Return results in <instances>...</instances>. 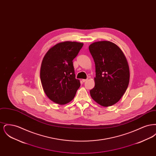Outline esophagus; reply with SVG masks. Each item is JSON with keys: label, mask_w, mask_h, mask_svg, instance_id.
Listing matches in <instances>:
<instances>
[{"label": "esophagus", "mask_w": 156, "mask_h": 156, "mask_svg": "<svg viewBox=\"0 0 156 156\" xmlns=\"http://www.w3.org/2000/svg\"><path fill=\"white\" fill-rule=\"evenodd\" d=\"M87 80H88V79H83L82 81L83 82H85L87 81Z\"/></svg>", "instance_id": "34e87169"}]
</instances>
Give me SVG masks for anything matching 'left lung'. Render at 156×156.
Listing matches in <instances>:
<instances>
[{
	"mask_svg": "<svg viewBox=\"0 0 156 156\" xmlns=\"http://www.w3.org/2000/svg\"><path fill=\"white\" fill-rule=\"evenodd\" d=\"M95 64V87L90 90L92 98L108 107L116 104L125 93L130 71L125 54L119 47L109 41H101L89 46Z\"/></svg>",
	"mask_w": 156,
	"mask_h": 156,
	"instance_id": "left-lung-1",
	"label": "left lung"
}]
</instances>
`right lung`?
Wrapping results in <instances>:
<instances>
[{
  "label": "right lung",
  "instance_id": "obj_1",
  "mask_svg": "<svg viewBox=\"0 0 156 156\" xmlns=\"http://www.w3.org/2000/svg\"><path fill=\"white\" fill-rule=\"evenodd\" d=\"M83 44L64 41L54 45L45 54L40 68V80L45 95L54 103L71 101L81 84L75 78L73 60Z\"/></svg>",
  "mask_w": 156,
  "mask_h": 156
}]
</instances>
